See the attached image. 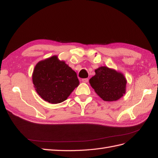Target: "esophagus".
I'll return each mask as SVG.
<instances>
[{
	"mask_svg": "<svg viewBox=\"0 0 158 158\" xmlns=\"http://www.w3.org/2000/svg\"><path fill=\"white\" fill-rule=\"evenodd\" d=\"M88 81H89V79H82V82H83V83H88Z\"/></svg>",
	"mask_w": 158,
	"mask_h": 158,
	"instance_id": "34e87169",
	"label": "esophagus"
}]
</instances>
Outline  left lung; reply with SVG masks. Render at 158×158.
I'll return each instance as SVG.
<instances>
[{
  "label": "left lung",
  "mask_w": 158,
  "mask_h": 158,
  "mask_svg": "<svg viewBox=\"0 0 158 158\" xmlns=\"http://www.w3.org/2000/svg\"><path fill=\"white\" fill-rule=\"evenodd\" d=\"M95 73L89 81L103 100L116 101L125 94L127 81L122 73L106 66L99 67Z\"/></svg>",
  "instance_id": "left-lung-1"
}]
</instances>
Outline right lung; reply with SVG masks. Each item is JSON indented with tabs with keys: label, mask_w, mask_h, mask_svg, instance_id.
Segmentation results:
<instances>
[{
	"label": "right lung",
	"mask_w": 158,
	"mask_h": 158,
	"mask_svg": "<svg viewBox=\"0 0 158 158\" xmlns=\"http://www.w3.org/2000/svg\"><path fill=\"white\" fill-rule=\"evenodd\" d=\"M32 82L38 94L52 104L64 101L79 84L77 73L56 56L36 64Z\"/></svg>",
	"instance_id": "add662e5"
}]
</instances>
